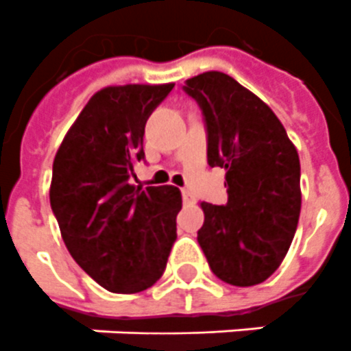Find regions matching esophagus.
I'll use <instances>...</instances> for the list:
<instances>
[{
	"mask_svg": "<svg viewBox=\"0 0 351 351\" xmlns=\"http://www.w3.org/2000/svg\"><path fill=\"white\" fill-rule=\"evenodd\" d=\"M182 200H184V204H191L193 200H195V197H193L191 191H187V189H182Z\"/></svg>",
	"mask_w": 351,
	"mask_h": 351,
	"instance_id": "1",
	"label": "esophagus"
}]
</instances>
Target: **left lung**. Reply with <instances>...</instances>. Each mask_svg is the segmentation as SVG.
I'll return each instance as SVG.
<instances>
[{"mask_svg": "<svg viewBox=\"0 0 351 351\" xmlns=\"http://www.w3.org/2000/svg\"><path fill=\"white\" fill-rule=\"evenodd\" d=\"M184 90L202 109L208 164L226 169L228 187L226 206L200 204L198 244L220 280L242 288L264 282L299 224V153L275 112L228 74H198Z\"/></svg>", "mask_w": 351, "mask_h": 351, "instance_id": "obj_1", "label": "left lung"}]
</instances>
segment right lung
<instances>
[{"label": "right lung", "mask_w": 351, "mask_h": 351, "mask_svg": "<svg viewBox=\"0 0 351 351\" xmlns=\"http://www.w3.org/2000/svg\"><path fill=\"white\" fill-rule=\"evenodd\" d=\"M175 84L98 90L69 129L52 164L51 208L82 269L112 293L151 288L176 240L182 195L173 186H132L145 158L151 112Z\"/></svg>", "instance_id": "1"}]
</instances>
